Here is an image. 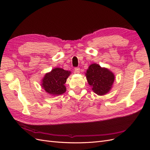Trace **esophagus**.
Segmentation results:
<instances>
[{
    "label": "esophagus",
    "mask_w": 150,
    "mask_h": 150,
    "mask_svg": "<svg viewBox=\"0 0 150 150\" xmlns=\"http://www.w3.org/2000/svg\"><path fill=\"white\" fill-rule=\"evenodd\" d=\"M74 72H76V73L79 74V72H80V68L79 67H76V68H74Z\"/></svg>",
    "instance_id": "1"
}]
</instances>
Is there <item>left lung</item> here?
Returning <instances> with one entry per match:
<instances>
[{
	"label": "left lung",
	"instance_id": "1",
	"mask_svg": "<svg viewBox=\"0 0 150 150\" xmlns=\"http://www.w3.org/2000/svg\"><path fill=\"white\" fill-rule=\"evenodd\" d=\"M85 75L92 90L99 96L110 92L115 79V76L111 71L96 63L89 66Z\"/></svg>",
	"mask_w": 150,
	"mask_h": 150
}]
</instances>
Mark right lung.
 I'll use <instances>...</instances> for the list:
<instances>
[{
	"mask_svg": "<svg viewBox=\"0 0 150 150\" xmlns=\"http://www.w3.org/2000/svg\"><path fill=\"white\" fill-rule=\"evenodd\" d=\"M71 74V71L56 67L45 74L40 85L46 92L52 96H58L66 92L64 84Z\"/></svg>",
	"mask_w": 150,
	"mask_h": 150,
	"instance_id": "right-lung-1",
	"label": "right lung"
}]
</instances>
